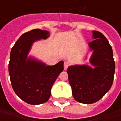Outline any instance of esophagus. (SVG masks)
Masks as SVG:
<instances>
[{
  "label": "esophagus",
  "mask_w": 121,
  "mask_h": 121,
  "mask_svg": "<svg viewBox=\"0 0 121 121\" xmlns=\"http://www.w3.org/2000/svg\"><path fill=\"white\" fill-rule=\"evenodd\" d=\"M69 65V62H67V61H65V62L64 63V69H65V70H67V69Z\"/></svg>",
  "instance_id": "obj_1"
}]
</instances>
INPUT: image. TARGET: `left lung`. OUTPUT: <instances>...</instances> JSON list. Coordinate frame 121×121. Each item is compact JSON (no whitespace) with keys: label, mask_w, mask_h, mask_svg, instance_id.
<instances>
[{"label":"left lung","mask_w":121,"mask_h":121,"mask_svg":"<svg viewBox=\"0 0 121 121\" xmlns=\"http://www.w3.org/2000/svg\"><path fill=\"white\" fill-rule=\"evenodd\" d=\"M91 33L94 40L88 43L91 66L74 65L67 71L74 99L87 104L98 102L109 91L115 71L112 49L108 40L99 31Z\"/></svg>","instance_id":"8db88e82"}]
</instances>
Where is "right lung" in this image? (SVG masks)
Instances as JSON below:
<instances>
[{
  "label": "right lung",
  "mask_w": 121,
  "mask_h": 121,
  "mask_svg": "<svg viewBox=\"0 0 121 121\" xmlns=\"http://www.w3.org/2000/svg\"><path fill=\"white\" fill-rule=\"evenodd\" d=\"M49 36L48 31L31 30L21 35L11 51L9 73L13 89L30 104H41L49 100L54 83L64 69L63 60L50 66L29 55L34 42Z\"/></svg>",
  "instance_id": "1"
}]
</instances>
